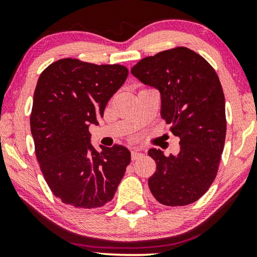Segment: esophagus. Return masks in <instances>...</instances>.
Masks as SVG:
<instances>
[{
	"label": "esophagus",
	"instance_id": "esophagus-1",
	"mask_svg": "<svg viewBox=\"0 0 257 257\" xmlns=\"http://www.w3.org/2000/svg\"><path fill=\"white\" fill-rule=\"evenodd\" d=\"M143 155V153L139 150H134V151H132V160L133 161H135L136 159H138V158H141V156Z\"/></svg>",
	"mask_w": 257,
	"mask_h": 257
}]
</instances>
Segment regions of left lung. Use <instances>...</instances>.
I'll return each instance as SVG.
<instances>
[{
  "label": "left lung",
  "mask_w": 257,
  "mask_h": 257,
  "mask_svg": "<svg viewBox=\"0 0 257 257\" xmlns=\"http://www.w3.org/2000/svg\"><path fill=\"white\" fill-rule=\"evenodd\" d=\"M132 73L160 90L161 116L180 138L176 156L149 151L156 163L149 179L152 195L167 206L196 202L214 181L224 147L227 120L219 77L203 56L182 46L142 59Z\"/></svg>",
  "instance_id": "left-lung-1"
}]
</instances>
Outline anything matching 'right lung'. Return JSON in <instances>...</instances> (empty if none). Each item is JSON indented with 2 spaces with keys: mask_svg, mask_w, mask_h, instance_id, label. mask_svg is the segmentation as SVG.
<instances>
[{
  "mask_svg": "<svg viewBox=\"0 0 257 257\" xmlns=\"http://www.w3.org/2000/svg\"><path fill=\"white\" fill-rule=\"evenodd\" d=\"M128 69L121 64L61 59L50 64L35 88L30 130L43 176L54 196L77 208L105 205L130 163L122 145L90 144L89 124H98Z\"/></svg>",
  "mask_w": 257,
  "mask_h": 257,
  "instance_id": "obj_1",
  "label": "right lung"
}]
</instances>
